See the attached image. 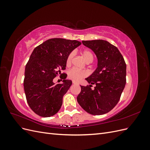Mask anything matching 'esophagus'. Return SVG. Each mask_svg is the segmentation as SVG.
<instances>
[{
    "instance_id": "obj_1",
    "label": "esophagus",
    "mask_w": 150,
    "mask_h": 150,
    "mask_svg": "<svg viewBox=\"0 0 150 150\" xmlns=\"http://www.w3.org/2000/svg\"><path fill=\"white\" fill-rule=\"evenodd\" d=\"M72 83L74 84H78V83H77L76 81H72Z\"/></svg>"
}]
</instances>
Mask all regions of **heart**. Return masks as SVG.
I'll use <instances>...</instances> for the list:
<instances>
[{
	"label": "heart",
	"instance_id": "b5f03b06",
	"mask_svg": "<svg viewBox=\"0 0 150 150\" xmlns=\"http://www.w3.org/2000/svg\"><path fill=\"white\" fill-rule=\"evenodd\" d=\"M81 55H82L84 60L87 63H90L93 61L94 56L93 52L89 51V50L85 49L81 52ZM72 57H73V53L72 52L70 53L67 57L66 65L67 66L71 65ZM86 76H87V72L86 71H80L76 69H72L69 71V72H68V78L74 81H78L81 79L85 78Z\"/></svg>",
	"mask_w": 150,
	"mask_h": 150
}]
</instances>
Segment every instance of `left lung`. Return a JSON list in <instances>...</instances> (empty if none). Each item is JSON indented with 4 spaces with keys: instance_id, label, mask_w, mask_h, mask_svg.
Instances as JSON below:
<instances>
[{
    "instance_id": "left-lung-1",
    "label": "left lung",
    "mask_w": 150,
    "mask_h": 150,
    "mask_svg": "<svg viewBox=\"0 0 150 150\" xmlns=\"http://www.w3.org/2000/svg\"><path fill=\"white\" fill-rule=\"evenodd\" d=\"M82 43L96 54L98 65L92 74L85 79L91 84L81 86L77 101L91 115L106 114L118 103L125 88V61L118 49L106 40H83ZM92 84L96 85L94 90L90 88Z\"/></svg>"
}]
</instances>
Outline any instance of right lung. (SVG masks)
Instances as JSON below:
<instances>
[{
    "label": "right lung",
    "instance_id": "add662e5",
    "mask_svg": "<svg viewBox=\"0 0 150 150\" xmlns=\"http://www.w3.org/2000/svg\"><path fill=\"white\" fill-rule=\"evenodd\" d=\"M81 44L76 40L53 38L32 52L25 68L24 88L29 106L37 115L50 117L60 110L72 81L64 77L62 84H56L53 79L66 69L67 57Z\"/></svg>",
    "mask_w": 150,
    "mask_h": 150
}]
</instances>
